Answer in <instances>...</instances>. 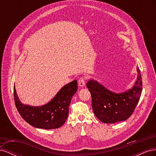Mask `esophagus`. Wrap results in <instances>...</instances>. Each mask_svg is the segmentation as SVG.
Wrapping results in <instances>:
<instances>
[{
	"instance_id": "1",
	"label": "esophagus",
	"mask_w": 156,
	"mask_h": 156,
	"mask_svg": "<svg viewBox=\"0 0 156 156\" xmlns=\"http://www.w3.org/2000/svg\"><path fill=\"white\" fill-rule=\"evenodd\" d=\"M78 83H79V85L80 87H84V85H85V78L83 77L80 78L78 81Z\"/></svg>"
}]
</instances>
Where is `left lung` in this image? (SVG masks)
Returning a JSON list of instances; mask_svg holds the SVG:
<instances>
[{
  "mask_svg": "<svg viewBox=\"0 0 156 156\" xmlns=\"http://www.w3.org/2000/svg\"><path fill=\"white\" fill-rule=\"evenodd\" d=\"M137 78L127 90L116 93L107 89L96 80L90 79L87 87L91 94L94 115L103 123L114 124L124 121L132 115L140 100L143 82L140 69L136 68Z\"/></svg>",
  "mask_w": 156,
  "mask_h": 156,
  "instance_id": "8db88e82",
  "label": "left lung"
}]
</instances>
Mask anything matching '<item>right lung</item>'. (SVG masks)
Masks as SVG:
<instances>
[{
  "instance_id": "add662e5",
  "label": "right lung",
  "mask_w": 156,
  "mask_h": 156,
  "mask_svg": "<svg viewBox=\"0 0 156 156\" xmlns=\"http://www.w3.org/2000/svg\"><path fill=\"white\" fill-rule=\"evenodd\" d=\"M77 90V81L70 82L61 88L52 100L41 106L23 104L19 99L15 85L13 95L18 112L27 123L37 128L51 129L62 126L69 114V105Z\"/></svg>"
}]
</instances>
